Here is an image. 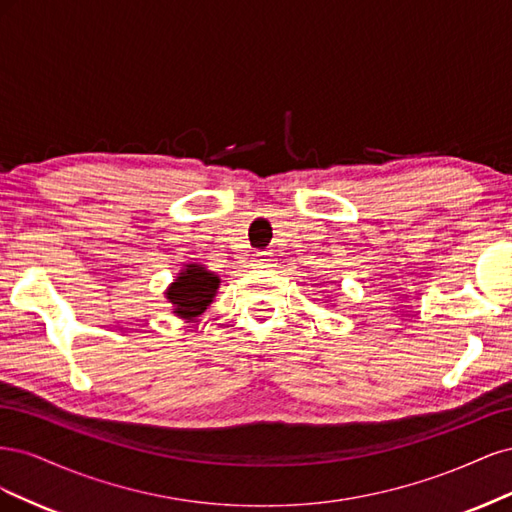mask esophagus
I'll list each match as a JSON object with an SVG mask.
<instances>
[{"label": "esophagus", "mask_w": 512, "mask_h": 512, "mask_svg": "<svg viewBox=\"0 0 512 512\" xmlns=\"http://www.w3.org/2000/svg\"><path fill=\"white\" fill-rule=\"evenodd\" d=\"M252 267H258V269L273 267V256H271V252H256L254 258H252Z\"/></svg>", "instance_id": "1"}]
</instances>
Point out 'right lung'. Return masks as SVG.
Instances as JSON below:
<instances>
[{"label":"right lung","mask_w":512,"mask_h":512,"mask_svg":"<svg viewBox=\"0 0 512 512\" xmlns=\"http://www.w3.org/2000/svg\"><path fill=\"white\" fill-rule=\"evenodd\" d=\"M218 288L220 275L194 262V265H185L177 275V280L168 286L166 299L173 305V314L190 322L211 305Z\"/></svg>","instance_id":"add662e5"}]
</instances>
